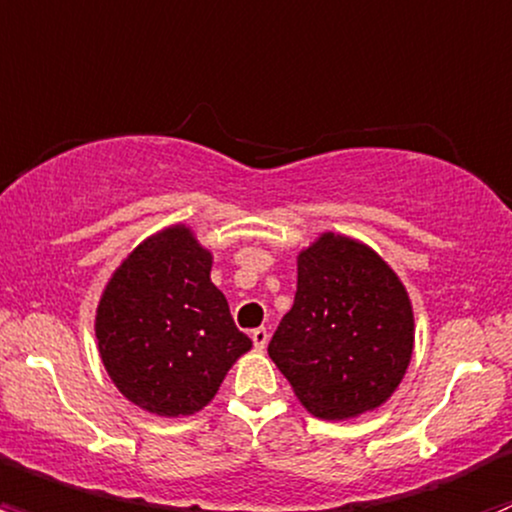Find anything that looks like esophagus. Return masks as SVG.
<instances>
[{"label":"esophagus","instance_id":"obj_1","mask_svg":"<svg viewBox=\"0 0 512 512\" xmlns=\"http://www.w3.org/2000/svg\"><path fill=\"white\" fill-rule=\"evenodd\" d=\"M250 337H252V344H255L257 352H262V349L267 347V339H270V334H267L265 327H260V329H252Z\"/></svg>","mask_w":512,"mask_h":512}]
</instances>
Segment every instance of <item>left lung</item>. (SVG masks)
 I'll return each instance as SVG.
<instances>
[{
  "label": "left lung",
  "instance_id": "8db88e82",
  "mask_svg": "<svg viewBox=\"0 0 512 512\" xmlns=\"http://www.w3.org/2000/svg\"><path fill=\"white\" fill-rule=\"evenodd\" d=\"M414 337L409 292L384 257L322 232L297 255L294 304L267 352L309 414L344 421L391 399Z\"/></svg>",
  "mask_w": 512,
  "mask_h": 512
}]
</instances>
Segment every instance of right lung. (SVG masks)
<instances>
[{
  "label": "right lung",
  "instance_id": "add662e5",
  "mask_svg": "<svg viewBox=\"0 0 512 512\" xmlns=\"http://www.w3.org/2000/svg\"><path fill=\"white\" fill-rule=\"evenodd\" d=\"M210 267L213 252L178 223L133 247L103 287L98 354L116 389L148 414H198L252 349Z\"/></svg>",
  "mask_w": 512,
  "mask_h": 512
}]
</instances>
